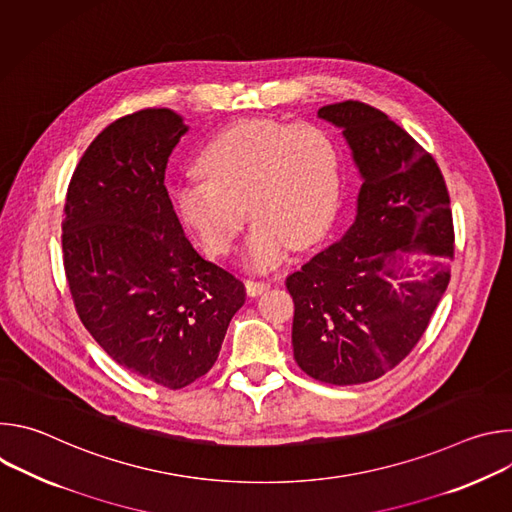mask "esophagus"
Returning <instances> with one entry per match:
<instances>
[{"label": "esophagus", "instance_id": "1", "mask_svg": "<svg viewBox=\"0 0 512 512\" xmlns=\"http://www.w3.org/2000/svg\"><path fill=\"white\" fill-rule=\"evenodd\" d=\"M271 287L269 281H257V279H247L245 281V289L249 296H261L263 291H267Z\"/></svg>", "mask_w": 512, "mask_h": 512}]
</instances>
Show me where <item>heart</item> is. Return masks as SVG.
I'll list each match as a JSON object with an SVG mask.
<instances>
[{
    "instance_id": "obj_1",
    "label": "heart",
    "mask_w": 512,
    "mask_h": 512,
    "mask_svg": "<svg viewBox=\"0 0 512 512\" xmlns=\"http://www.w3.org/2000/svg\"><path fill=\"white\" fill-rule=\"evenodd\" d=\"M202 180L176 188L180 221L210 255H227L245 223L251 269L277 265L291 245L310 247L330 227L340 196V150L318 123L243 119L200 152Z\"/></svg>"
}]
</instances>
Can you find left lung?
I'll return each instance as SVG.
<instances>
[{
  "label": "left lung",
  "instance_id": "left-lung-1",
  "mask_svg": "<svg viewBox=\"0 0 512 512\" xmlns=\"http://www.w3.org/2000/svg\"><path fill=\"white\" fill-rule=\"evenodd\" d=\"M342 129L362 180L354 223L285 285L300 369L330 385L383 377L411 352L450 283L454 225L435 160L383 111L318 109Z\"/></svg>",
  "mask_w": 512,
  "mask_h": 512
}]
</instances>
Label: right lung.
<instances>
[{
	"mask_svg": "<svg viewBox=\"0 0 512 512\" xmlns=\"http://www.w3.org/2000/svg\"><path fill=\"white\" fill-rule=\"evenodd\" d=\"M184 117L143 109L105 127L66 192L62 259L85 328L123 369L168 389L206 375L245 285L186 239L164 186Z\"/></svg>",
	"mask_w": 512,
	"mask_h": 512,
	"instance_id": "obj_1",
	"label": "right lung"
}]
</instances>
